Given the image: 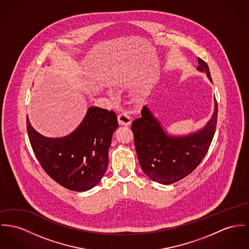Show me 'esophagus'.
<instances>
[{
    "mask_svg": "<svg viewBox=\"0 0 249 249\" xmlns=\"http://www.w3.org/2000/svg\"><path fill=\"white\" fill-rule=\"evenodd\" d=\"M118 123L119 125H122V126H129L131 123H132V118L130 117V115H128L127 113H121L119 114L118 116Z\"/></svg>",
    "mask_w": 249,
    "mask_h": 249,
    "instance_id": "1",
    "label": "esophagus"
}]
</instances>
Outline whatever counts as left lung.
Segmentation results:
<instances>
[{
	"label": "left lung",
	"mask_w": 249,
	"mask_h": 249,
	"mask_svg": "<svg viewBox=\"0 0 249 249\" xmlns=\"http://www.w3.org/2000/svg\"><path fill=\"white\" fill-rule=\"evenodd\" d=\"M197 70L212 81L208 64L198 58ZM218 105L206 126L192 134L172 135L165 132L160 121L145 105L141 117L134 120V146L142 171L154 182L170 185L192 173L209 151L216 130Z\"/></svg>",
	"instance_id": "8db88e82"
}]
</instances>
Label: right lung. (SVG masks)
I'll use <instances>...</instances> for the list:
<instances>
[{
    "label": "right lung",
    "instance_id": "1",
    "mask_svg": "<svg viewBox=\"0 0 249 249\" xmlns=\"http://www.w3.org/2000/svg\"><path fill=\"white\" fill-rule=\"evenodd\" d=\"M117 127L115 112L90 107L73 133L52 138L38 134L26 117L30 144L41 168L74 192L89 191L99 183L108 167V152Z\"/></svg>",
    "mask_w": 249,
    "mask_h": 249
}]
</instances>
